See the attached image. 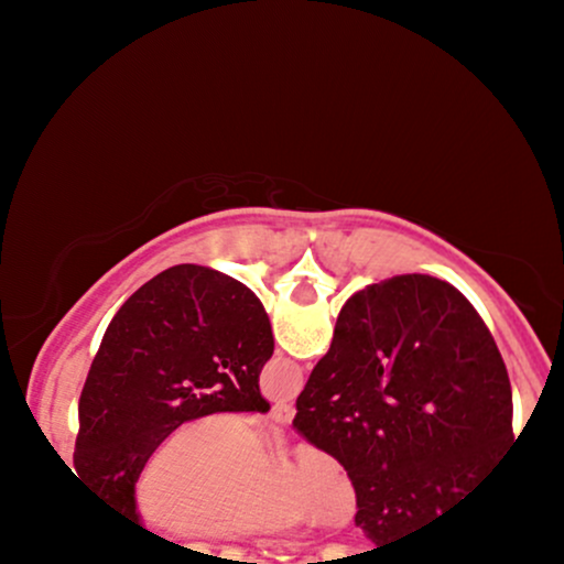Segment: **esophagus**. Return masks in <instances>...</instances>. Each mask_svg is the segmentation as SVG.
<instances>
[{"instance_id":"1","label":"esophagus","mask_w":564,"mask_h":564,"mask_svg":"<svg viewBox=\"0 0 564 564\" xmlns=\"http://www.w3.org/2000/svg\"><path fill=\"white\" fill-rule=\"evenodd\" d=\"M294 413L296 411H294V405H291V403H275L273 411H270V416H273L278 424H291V422H294Z\"/></svg>"}]
</instances>
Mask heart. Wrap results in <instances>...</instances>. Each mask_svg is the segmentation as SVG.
<instances>
[{
    "label": "heart",
    "instance_id": "1",
    "mask_svg": "<svg viewBox=\"0 0 564 564\" xmlns=\"http://www.w3.org/2000/svg\"><path fill=\"white\" fill-rule=\"evenodd\" d=\"M260 432L238 413H204L161 437L132 485V511L161 539L241 541L300 525L341 528L355 488L328 451L302 445L268 471Z\"/></svg>",
    "mask_w": 564,
    "mask_h": 564
}]
</instances>
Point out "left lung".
Instances as JSON below:
<instances>
[{
	"instance_id": "8db88e82",
	"label": "left lung",
	"mask_w": 564,
	"mask_h": 564,
	"mask_svg": "<svg viewBox=\"0 0 564 564\" xmlns=\"http://www.w3.org/2000/svg\"><path fill=\"white\" fill-rule=\"evenodd\" d=\"M273 347L262 302L236 278L200 264L151 278L113 315L84 381L82 480L138 525L132 485L153 445L204 413L270 411L260 371Z\"/></svg>"
}]
</instances>
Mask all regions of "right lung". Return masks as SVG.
I'll use <instances>...</instances> for the list:
<instances>
[{
    "label": "right lung",
    "instance_id": "1",
    "mask_svg": "<svg viewBox=\"0 0 564 564\" xmlns=\"http://www.w3.org/2000/svg\"><path fill=\"white\" fill-rule=\"evenodd\" d=\"M294 430L347 469L377 549L494 496L517 445L494 336L462 291L422 273L349 296Z\"/></svg>",
    "mask_w": 564,
    "mask_h": 564
}]
</instances>
